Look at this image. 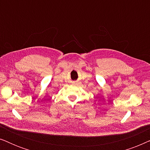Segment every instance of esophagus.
<instances>
[{"mask_svg": "<svg viewBox=\"0 0 150 150\" xmlns=\"http://www.w3.org/2000/svg\"><path fill=\"white\" fill-rule=\"evenodd\" d=\"M73 85H74V83H73Z\"/></svg>", "mask_w": 150, "mask_h": 150, "instance_id": "1", "label": "esophagus"}]
</instances>
